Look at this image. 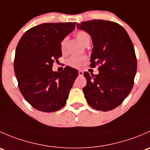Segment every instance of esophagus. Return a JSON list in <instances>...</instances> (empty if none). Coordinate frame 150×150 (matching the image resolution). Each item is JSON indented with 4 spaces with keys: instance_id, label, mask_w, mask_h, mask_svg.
I'll list each match as a JSON object with an SVG mask.
<instances>
[{
    "instance_id": "obj_1",
    "label": "esophagus",
    "mask_w": 150,
    "mask_h": 150,
    "mask_svg": "<svg viewBox=\"0 0 150 150\" xmlns=\"http://www.w3.org/2000/svg\"><path fill=\"white\" fill-rule=\"evenodd\" d=\"M78 75H79V76H83V72L82 70H79L78 71Z\"/></svg>"
}]
</instances>
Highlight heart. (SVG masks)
<instances>
[{
  "instance_id": "obj_1",
  "label": "heart",
  "mask_w": 150,
  "mask_h": 150,
  "mask_svg": "<svg viewBox=\"0 0 150 150\" xmlns=\"http://www.w3.org/2000/svg\"><path fill=\"white\" fill-rule=\"evenodd\" d=\"M76 38L81 43L85 46H88L90 43V36L86 32L83 30H80L76 33ZM67 42L68 37H64L62 39L60 42V50L62 54H66L67 50ZM87 60V57L86 56H81V57H72L67 60V64L72 68L78 69L83 66V64Z\"/></svg>"
}]
</instances>
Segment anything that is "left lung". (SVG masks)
I'll list each match as a JSON object with an SVG mask.
<instances>
[{
	"label": "left lung",
	"instance_id": "8db88e82",
	"mask_svg": "<svg viewBox=\"0 0 150 150\" xmlns=\"http://www.w3.org/2000/svg\"><path fill=\"white\" fill-rule=\"evenodd\" d=\"M77 27L91 36L90 66L99 65L98 75L83 73L87 81L83 88L85 97L95 110L110 111L122 103L134 86L137 69L134 45L125 29L116 22L93 19Z\"/></svg>",
	"mask_w": 150,
	"mask_h": 150
}]
</instances>
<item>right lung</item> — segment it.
I'll return each mask as SVG.
<instances>
[{
    "mask_svg": "<svg viewBox=\"0 0 150 150\" xmlns=\"http://www.w3.org/2000/svg\"><path fill=\"white\" fill-rule=\"evenodd\" d=\"M75 22L44 23L28 30L15 52L13 67L22 96L35 109L52 112L65 105L78 75L67 66L61 72L52 70L62 57L60 42L75 28Z\"/></svg>",
    "mask_w": 150,
    "mask_h": 150,
    "instance_id": "right-lung-1",
    "label": "right lung"
}]
</instances>
